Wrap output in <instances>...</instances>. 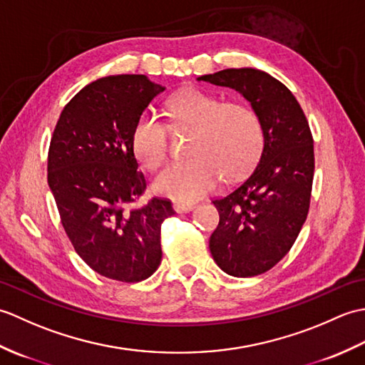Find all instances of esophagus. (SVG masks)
<instances>
[{
  "instance_id": "1",
  "label": "esophagus",
  "mask_w": 365,
  "mask_h": 365,
  "mask_svg": "<svg viewBox=\"0 0 365 365\" xmlns=\"http://www.w3.org/2000/svg\"><path fill=\"white\" fill-rule=\"evenodd\" d=\"M195 207H196L195 204H190V202H175V204L173 205V208H174V210H175L177 213H188V212H191Z\"/></svg>"
}]
</instances>
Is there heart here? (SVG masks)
<instances>
[{"label":"heart","mask_w":365,"mask_h":365,"mask_svg":"<svg viewBox=\"0 0 365 365\" xmlns=\"http://www.w3.org/2000/svg\"><path fill=\"white\" fill-rule=\"evenodd\" d=\"M174 125L192 131L185 161H174L153 178L157 195L188 202L213 191L221 178L250 173L263 147L259 114L246 103L229 102L199 89L180 92L168 105ZM131 149L145 169L158 168L168 153V127L153 111L139 115Z\"/></svg>","instance_id":"1"}]
</instances>
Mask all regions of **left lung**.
<instances>
[{
    "mask_svg": "<svg viewBox=\"0 0 365 365\" xmlns=\"http://www.w3.org/2000/svg\"><path fill=\"white\" fill-rule=\"evenodd\" d=\"M197 81L237 91L259 114L263 147L251 175L215 199L220 224L210 252L224 273L251 277L290 251L307 218L314 180V139L289 88L259 68H226Z\"/></svg>",
    "mask_w": 365,
    "mask_h": 365,
    "instance_id": "1",
    "label": "left lung"
}]
</instances>
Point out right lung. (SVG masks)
Segmentation results:
<instances>
[{"instance_id":"add662e5","label":"right lung","mask_w":365,"mask_h":365,"mask_svg":"<svg viewBox=\"0 0 365 365\" xmlns=\"http://www.w3.org/2000/svg\"><path fill=\"white\" fill-rule=\"evenodd\" d=\"M165 91L144 75H111L84 86L68 102L48 150V187L67 237L98 274L139 282L161 263V224L169 200L143 195L131 133L139 115Z\"/></svg>"}]
</instances>
